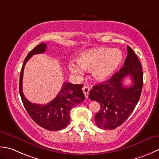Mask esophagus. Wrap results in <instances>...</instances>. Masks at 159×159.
Here are the masks:
<instances>
[{
    "instance_id": "esophagus-1",
    "label": "esophagus",
    "mask_w": 159,
    "mask_h": 159,
    "mask_svg": "<svg viewBox=\"0 0 159 159\" xmlns=\"http://www.w3.org/2000/svg\"><path fill=\"white\" fill-rule=\"evenodd\" d=\"M82 90H83V92L84 93V95H85V97H86V98H88L89 93V91H90L89 86H84L83 88H82Z\"/></svg>"
}]
</instances>
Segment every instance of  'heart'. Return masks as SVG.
Listing matches in <instances>:
<instances>
[{
    "instance_id": "b5f03b06",
    "label": "heart",
    "mask_w": 159,
    "mask_h": 159,
    "mask_svg": "<svg viewBox=\"0 0 159 159\" xmlns=\"http://www.w3.org/2000/svg\"><path fill=\"white\" fill-rule=\"evenodd\" d=\"M123 54L119 49L97 48L80 53L77 57V64H69L70 71L75 75H82L83 70H90L94 79L103 82L109 79L120 66Z\"/></svg>"
}]
</instances>
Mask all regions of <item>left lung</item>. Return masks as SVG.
<instances>
[{"mask_svg": "<svg viewBox=\"0 0 159 159\" xmlns=\"http://www.w3.org/2000/svg\"><path fill=\"white\" fill-rule=\"evenodd\" d=\"M128 55L124 66L111 78L95 85L89 98L98 102L99 111L95 116L96 125L103 129H113L121 125L131 113L140 98L143 87V70L140 61L127 46ZM128 75L132 77L133 85L125 87L122 80Z\"/></svg>", "mask_w": 159, "mask_h": 159, "instance_id": "left-lung-1", "label": "left lung"}]
</instances>
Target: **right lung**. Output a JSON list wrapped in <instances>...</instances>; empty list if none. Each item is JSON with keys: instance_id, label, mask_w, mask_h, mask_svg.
Wrapping results in <instances>:
<instances>
[{"instance_id": "1", "label": "right lung", "mask_w": 159, "mask_h": 159, "mask_svg": "<svg viewBox=\"0 0 159 159\" xmlns=\"http://www.w3.org/2000/svg\"><path fill=\"white\" fill-rule=\"evenodd\" d=\"M47 48V44H38L28 53L22 65L20 75L19 91L22 102L31 118L47 130L56 131L66 127L70 121V111L73 106L82 102L85 96L82 91V84H73L64 82L59 94L47 104L41 105L32 103L25 98L22 89L23 70L27 61L32 56L43 53Z\"/></svg>"}]
</instances>
